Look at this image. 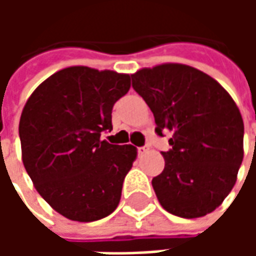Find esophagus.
<instances>
[{
  "label": "esophagus",
  "mask_w": 256,
  "mask_h": 256,
  "mask_svg": "<svg viewBox=\"0 0 256 256\" xmlns=\"http://www.w3.org/2000/svg\"><path fill=\"white\" fill-rule=\"evenodd\" d=\"M137 150H138V155L142 156V155H145V154H146L148 150H150V146H146V145H144V146H138Z\"/></svg>",
  "instance_id": "34e87169"
}]
</instances>
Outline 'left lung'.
I'll list each match as a JSON object with an SVG mask.
<instances>
[{
	"label": "left lung",
	"instance_id": "8db88e82",
	"mask_svg": "<svg viewBox=\"0 0 256 256\" xmlns=\"http://www.w3.org/2000/svg\"><path fill=\"white\" fill-rule=\"evenodd\" d=\"M133 89L170 134L164 170L152 180L162 207L182 218L212 212L230 193L244 156V123L230 94L198 68L166 63L132 75Z\"/></svg>",
	"mask_w": 256,
	"mask_h": 256
}]
</instances>
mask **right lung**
<instances>
[{
    "instance_id": "add662e5",
    "label": "right lung",
    "mask_w": 256,
    "mask_h": 256,
    "mask_svg": "<svg viewBox=\"0 0 256 256\" xmlns=\"http://www.w3.org/2000/svg\"><path fill=\"white\" fill-rule=\"evenodd\" d=\"M128 89V74L74 66L45 79L26 102L22 160L38 193L68 220H98L120 202L137 150L100 137L112 130V106Z\"/></svg>"
}]
</instances>
